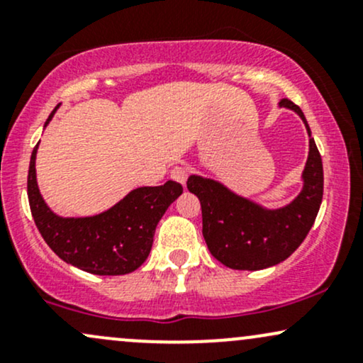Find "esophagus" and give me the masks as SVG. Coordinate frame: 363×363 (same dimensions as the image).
<instances>
[{
	"label": "esophagus",
	"instance_id": "esophagus-1",
	"mask_svg": "<svg viewBox=\"0 0 363 363\" xmlns=\"http://www.w3.org/2000/svg\"><path fill=\"white\" fill-rule=\"evenodd\" d=\"M170 177H172L174 181L181 182L182 186H186L187 177H189V169L184 167V165H177V167H174L172 172H170Z\"/></svg>",
	"mask_w": 363,
	"mask_h": 363
}]
</instances>
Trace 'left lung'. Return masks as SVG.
I'll return each instance as SVG.
<instances>
[{
	"label": "left lung",
	"instance_id": "left-lung-1",
	"mask_svg": "<svg viewBox=\"0 0 363 363\" xmlns=\"http://www.w3.org/2000/svg\"><path fill=\"white\" fill-rule=\"evenodd\" d=\"M280 107L297 112L309 133L303 187L290 205L268 210L213 179H187V189L201 203L203 237L208 249L215 259L232 269L257 272L285 261L309 234L323 201V160L306 116L289 99L280 101Z\"/></svg>",
	"mask_w": 363,
	"mask_h": 363
}]
</instances>
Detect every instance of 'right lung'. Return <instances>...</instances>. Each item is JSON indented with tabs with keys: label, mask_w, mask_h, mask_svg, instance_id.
<instances>
[{
	"label": "right lung",
	"mask_w": 363,
	"mask_h": 363,
	"mask_svg": "<svg viewBox=\"0 0 363 363\" xmlns=\"http://www.w3.org/2000/svg\"><path fill=\"white\" fill-rule=\"evenodd\" d=\"M56 109L44 126H48ZM37 147L39 145H35L30 157L27 194L34 222L49 247L62 261L86 273L114 277L138 269L152 251L157 223L182 194V186L167 181L164 186L138 187L104 213L62 218L52 213L39 193L35 179Z\"/></svg>",
	"instance_id": "1"
}]
</instances>
